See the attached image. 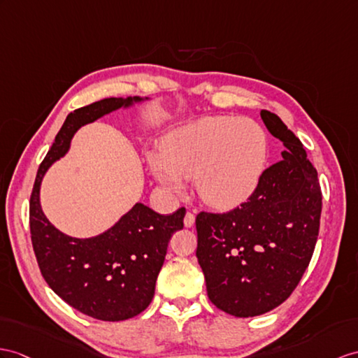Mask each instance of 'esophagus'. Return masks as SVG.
Masks as SVG:
<instances>
[{
    "mask_svg": "<svg viewBox=\"0 0 358 358\" xmlns=\"http://www.w3.org/2000/svg\"><path fill=\"white\" fill-rule=\"evenodd\" d=\"M194 219H196V217H194L193 213H187V214H185V217H184V224L187 226V228H191V226L194 224Z\"/></svg>",
    "mask_w": 358,
    "mask_h": 358,
    "instance_id": "obj_1",
    "label": "esophagus"
}]
</instances>
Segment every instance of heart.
I'll use <instances>...</instances> for the list:
<instances>
[{
  "instance_id": "heart-1",
  "label": "heart",
  "mask_w": 358,
  "mask_h": 358,
  "mask_svg": "<svg viewBox=\"0 0 358 358\" xmlns=\"http://www.w3.org/2000/svg\"><path fill=\"white\" fill-rule=\"evenodd\" d=\"M270 139L257 121L238 117H206L182 126L165 138L162 153L149 162L159 182L179 189L196 178L205 203L232 208L248 200L263 178Z\"/></svg>"
}]
</instances>
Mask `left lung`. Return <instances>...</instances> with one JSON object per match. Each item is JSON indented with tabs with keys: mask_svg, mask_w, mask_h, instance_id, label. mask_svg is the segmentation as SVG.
I'll return each instance as SVG.
<instances>
[{
	"mask_svg": "<svg viewBox=\"0 0 358 358\" xmlns=\"http://www.w3.org/2000/svg\"><path fill=\"white\" fill-rule=\"evenodd\" d=\"M261 118L285 145L282 159L264 170L240 206L196 217V257L208 298L235 317L263 315L289 298L310 264L320 226L317 171L302 143L275 113L263 109Z\"/></svg>",
	"mask_w": 358,
	"mask_h": 358,
	"instance_id": "obj_1",
	"label": "left lung"
}]
</instances>
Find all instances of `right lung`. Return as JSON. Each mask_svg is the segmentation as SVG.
I'll return each mask as SVG.
<instances>
[{
	"mask_svg": "<svg viewBox=\"0 0 358 358\" xmlns=\"http://www.w3.org/2000/svg\"><path fill=\"white\" fill-rule=\"evenodd\" d=\"M138 100L104 99L69 113L39 165L30 196L31 245L43 280L68 305L99 320H126L149 307L169 241L184 228L185 208L161 215L136 203L113 228L82 240L47 220L39 187L50 165L66 153L78 127Z\"/></svg>",
	"mask_w": 358,
	"mask_h": 358,
	"instance_id": "1",
	"label": "right lung"
}]
</instances>
